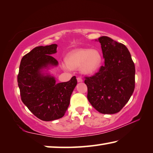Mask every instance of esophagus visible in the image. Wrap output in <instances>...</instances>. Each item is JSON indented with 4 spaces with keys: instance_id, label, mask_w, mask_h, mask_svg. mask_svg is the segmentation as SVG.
I'll return each instance as SVG.
<instances>
[{
    "instance_id": "esophagus-1",
    "label": "esophagus",
    "mask_w": 153,
    "mask_h": 153,
    "mask_svg": "<svg viewBox=\"0 0 153 153\" xmlns=\"http://www.w3.org/2000/svg\"><path fill=\"white\" fill-rule=\"evenodd\" d=\"M77 82H83V79L81 78V77H77Z\"/></svg>"
}]
</instances>
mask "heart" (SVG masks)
<instances>
[{
    "label": "heart",
    "mask_w": 153,
    "mask_h": 153,
    "mask_svg": "<svg viewBox=\"0 0 153 153\" xmlns=\"http://www.w3.org/2000/svg\"><path fill=\"white\" fill-rule=\"evenodd\" d=\"M66 64L63 65L64 69H75L79 67L80 71L85 74L95 73L102 63V55L97 49H77L67 55Z\"/></svg>",
    "instance_id": "obj_1"
}]
</instances>
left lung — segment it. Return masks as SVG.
Returning <instances> with one entry per match:
<instances>
[{"label": "left lung", "mask_w": 153, "mask_h": 153, "mask_svg": "<svg viewBox=\"0 0 153 153\" xmlns=\"http://www.w3.org/2000/svg\"><path fill=\"white\" fill-rule=\"evenodd\" d=\"M105 65L97 74L86 77L87 98L96 110L103 114L120 112L135 88V65L126 46L107 36L98 40Z\"/></svg>", "instance_id": "1"}]
</instances>
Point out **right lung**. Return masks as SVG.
I'll use <instances>...</instances> for the list:
<instances>
[{
    "label": "right lung",
    "mask_w": 153,
    "mask_h": 153,
    "mask_svg": "<svg viewBox=\"0 0 153 153\" xmlns=\"http://www.w3.org/2000/svg\"><path fill=\"white\" fill-rule=\"evenodd\" d=\"M56 48L53 44L32 49L22 59L17 76L22 102L36 117L46 121L63 117L77 85L76 76L56 84L55 77L46 72L58 65V61L52 56Z\"/></svg>",
    "instance_id": "right-lung-1"
}]
</instances>
